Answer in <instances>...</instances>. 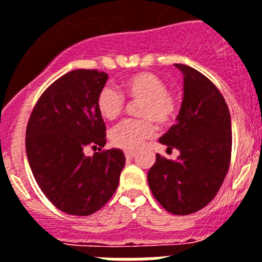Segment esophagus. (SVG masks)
<instances>
[{"mask_svg": "<svg viewBox=\"0 0 262 262\" xmlns=\"http://www.w3.org/2000/svg\"><path fill=\"white\" fill-rule=\"evenodd\" d=\"M134 156H136L134 150H125V157H126V159H132Z\"/></svg>", "mask_w": 262, "mask_h": 262, "instance_id": "1", "label": "esophagus"}]
</instances>
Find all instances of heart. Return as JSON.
Here are the masks:
<instances>
[{
	"label": "heart",
	"instance_id": "1",
	"mask_svg": "<svg viewBox=\"0 0 262 262\" xmlns=\"http://www.w3.org/2000/svg\"><path fill=\"white\" fill-rule=\"evenodd\" d=\"M124 93L130 100H141L138 106L140 120H126L116 125L109 133L111 142L120 149H136L145 140L156 134L157 125L167 126L174 121L181 109V99L167 90L165 80L153 72H137L125 77L121 83ZM99 113L108 121H113L125 108L121 93L111 85H105L97 95Z\"/></svg>",
	"mask_w": 262,
	"mask_h": 262
}]
</instances>
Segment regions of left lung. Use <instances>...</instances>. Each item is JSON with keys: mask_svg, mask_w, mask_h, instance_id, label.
I'll return each mask as SVG.
<instances>
[{"mask_svg": "<svg viewBox=\"0 0 262 262\" xmlns=\"http://www.w3.org/2000/svg\"><path fill=\"white\" fill-rule=\"evenodd\" d=\"M185 76L178 121L159 138L167 149H178L177 161L157 154L147 172L158 203L174 215L202 210L216 196L229 169L231 115L215 84L195 68L175 64Z\"/></svg>", "mask_w": 262, "mask_h": 262, "instance_id": "1", "label": "left lung"}]
</instances>
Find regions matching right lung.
I'll list each match as a JSON object with an SVG mask.
<instances>
[{
	"label": "right lung",
	"mask_w": 262,
	"mask_h": 262,
	"mask_svg": "<svg viewBox=\"0 0 262 262\" xmlns=\"http://www.w3.org/2000/svg\"><path fill=\"white\" fill-rule=\"evenodd\" d=\"M108 75L75 70L40 95L26 128V153L36 183L58 210L75 216L99 211L115 194L125 156L103 150L105 122L96 105ZM85 147H99L92 157Z\"/></svg>",
	"instance_id": "add662e5"
}]
</instances>
